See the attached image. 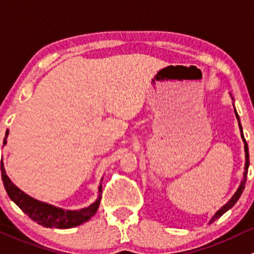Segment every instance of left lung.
Here are the masks:
<instances>
[{
  "instance_id": "8db88e82",
  "label": "left lung",
  "mask_w": 254,
  "mask_h": 254,
  "mask_svg": "<svg viewBox=\"0 0 254 254\" xmlns=\"http://www.w3.org/2000/svg\"><path fill=\"white\" fill-rule=\"evenodd\" d=\"M230 95H231V94H230ZM235 115H236V119H237V121H239L240 132H241V138H242V140H244V143H245V155H246V163H245V172H244V179H242L241 184H240L239 188H237V190H236V192H235V194L232 195L231 198H230V200H229V202H227L226 204H225V205L221 206V208L219 209V210L216 211L215 214H214V215H213V218L210 219V223H213V221H215L216 219H219V218H220V216L223 215V214L226 213V211L229 210V209H231L232 206L235 205V203H236L237 200H239V198L241 197L242 192H244V190H245V185H246V181H247V172H248V166H250V154H248V145H247V142H246V139H245V137H244V132H242V126H241V124H240V117H239V115H237L236 110H235Z\"/></svg>"
}]
</instances>
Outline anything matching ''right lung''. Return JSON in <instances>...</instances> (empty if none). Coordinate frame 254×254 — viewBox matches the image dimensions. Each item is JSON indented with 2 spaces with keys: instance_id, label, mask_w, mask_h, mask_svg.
<instances>
[{
  "instance_id": "right-lung-1",
  "label": "right lung",
  "mask_w": 254,
  "mask_h": 254,
  "mask_svg": "<svg viewBox=\"0 0 254 254\" xmlns=\"http://www.w3.org/2000/svg\"><path fill=\"white\" fill-rule=\"evenodd\" d=\"M8 133L9 132L7 130L6 137L3 139V145L7 144ZM1 175L4 190H6L10 199L19 206L31 220L36 221L39 225H43L45 227H50V229H54V227L55 229H70V227L78 226V225L85 223L91 216L95 215L99 204H100L101 184L99 186L98 198H96L93 204L87 206V208L79 209V210H64V209L59 208V206L34 199L33 197L28 195L22 190H19L7 176L3 163H1Z\"/></svg>"
}]
</instances>
